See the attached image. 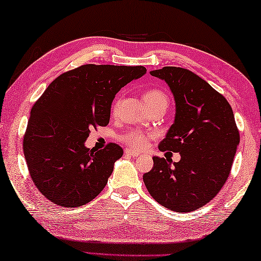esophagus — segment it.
Masks as SVG:
<instances>
[{"label": "esophagus", "instance_id": "obj_1", "mask_svg": "<svg viewBox=\"0 0 261 261\" xmlns=\"http://www.w3.org/2000/svg\"><path fill=\"white\" fill-rule=\"evenodd\" d=\"M125 153H126V155H128V156H130V157H138L140 155L139 152L133 151V150H132V149H126Z\"/></svg>", "mask_w": 261, "mask_h": 261}]
</instances>
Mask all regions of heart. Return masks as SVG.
<instances>
[{"instance_id":"obj_1","label":"heart","mask_w":261,"mask_h":261,"mask_svg":"<svg viewBox=\"0 0 261 261\" xmlns=\"http://www.w3.org/2000/svg\"><path fill=\"white\" fill-rule=\"evenodd\" d=\"M143 100L148 105V108H152V106L159 105V104H168V97H166L165 93L161 90H157V89H152V90H148L144 92L143 95ZM119 100L114 102L113 111H115L118 106ZM151 135L144 133L142 130L139 129H133L129 130L128 133L123 135V141L125 143L130 146L132 148L135 149H142L146 147L148 142V139H150Z\"/></svg>"}]
</instances>
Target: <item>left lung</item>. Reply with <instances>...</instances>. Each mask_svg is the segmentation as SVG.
I'll use <instances>...</instances> for the list:
<instances>
[{"label": "left lung", "mask_w": 261, "mask_h": 261, "mask_svg": "<svg viewBox=\"0 0 261 261\" xmlns=\"http://www.w3.org/2000/svg\"><path fill=\"white\" fill-rule=\"evenodd\" d=\"M150 75L165 81L176 102L173 123L159 148L179 152L180 161L153 156L143 181L162 206L189 213L214 199L227 181L239 132L228 100L194 72L164 67Z\"/></svg>", "instance_id": "obj_1"}]
</instances>
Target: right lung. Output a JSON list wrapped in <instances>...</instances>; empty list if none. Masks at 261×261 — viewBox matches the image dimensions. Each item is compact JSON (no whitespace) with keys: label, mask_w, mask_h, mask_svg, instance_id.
Here are the masks:
<instances>
[{"label":"right lung","mask_w":261,"mask_h":261,"mask_svg":"<svg viewBox=\"0 0 261 261\" xmlns=\"http://www.w3.org/2000/svg\"><path fill=\"white\" fill-rule=\"evenodd\" d=\"M142 66L84 65L48 85L30 113L23 150L37 189L61 207H80L104 190L120 146L85 147L90 130L108 126L117 93L146 74Z\"/></svg>","instance_id":"obj_1"}]
</instances>
